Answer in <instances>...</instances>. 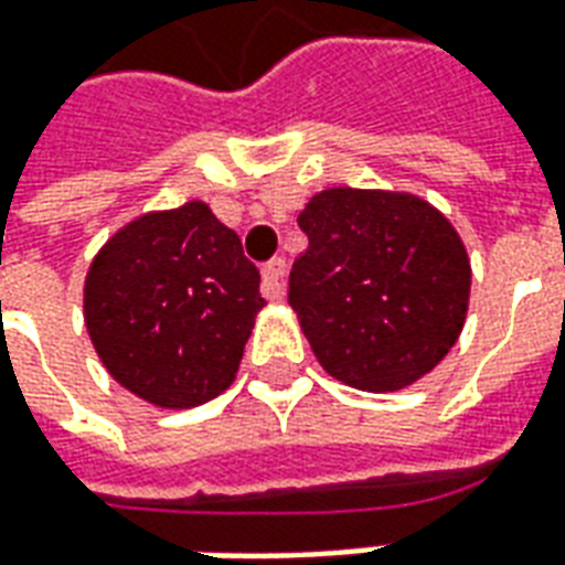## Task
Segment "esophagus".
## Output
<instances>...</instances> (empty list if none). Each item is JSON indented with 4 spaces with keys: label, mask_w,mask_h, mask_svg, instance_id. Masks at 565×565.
<instances>
[{
    "label": "esophagus",
    "mask_w": 565,
    "mask_h": 565,
    "mask_svg": "<svg viewBox=\"0 0 565 565\" xmlns=\"http://www.w3.org/2000/svg\"><path fill=\"white\" fill-rule=\"evenodd\" d=\"M284 271H287V263H284L281 257H275V260H269L263 266L260 290L266 299H271V302H281L284 299Z\"/></svg>",
    "instance_id": "1"
}]
</instances>
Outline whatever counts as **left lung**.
Returning a JSON list of instances; mask_svg holds the SVG:
<instances>
[{"mask_svg":"<svg viewBox=\"0 0 565 565\" xmlns=\"http://www.w3.org/2000/svg\"><path fill=\"white\" fill-rule=\"evenodd\" d=\"M308 248L290 305L329 377L398 392L440 365L470 305V257L428 200L380 188H326L305 203Z\"/></svg>","mask_w":565,"mask_h":565,"instance_id":"obj_1","label":"left lung"}]
</instances>
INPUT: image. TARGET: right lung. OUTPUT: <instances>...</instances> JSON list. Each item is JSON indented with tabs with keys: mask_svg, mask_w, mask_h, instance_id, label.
<instances>
[{
	"mask_svg": "<svg viewBox=\"0 0 565 565\" xmlns=\"http://www.w3.org/2000/svg\"><path fill=\"white\" fill-rule=\"evenodd\" d=\"M263 305L260 271L203 200L128 221L83 281L107 374L164 411L200 407L236 380Z\"/></svg>",
	"mask_w": 565,
	"mask_h": 565,
	"instance_id": "1",
	"label": "right lung"
}]
</instances>
